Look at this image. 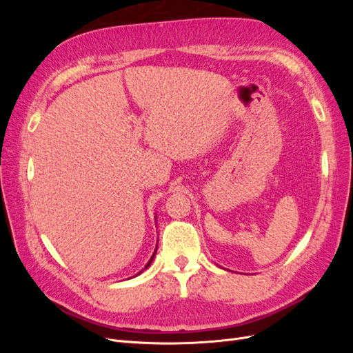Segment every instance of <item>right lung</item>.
<instances>
[{"instance_id": "add662e5", "label": "right lung", "mask_w": 353, "mask_h": 353, "mask_svg": "<svg viewBox=\"0 0 353 353\" xmlns=\"http://www.w3.org/2000/svg\"><path fill=\"white\" fill-rule=\"evenodd\" d=\"M156 249H157V245H156ZM154 254H156V250H154V253H153V256H152V258H150V261H148V262H147V265H145V266H144V270H147V268H148V266H150V263H152V262H153V259H154ZM144 270H143V271H144ZM143 271H140V272H138V274H137V275H140V274H141V272H143Z\"/></svg>"}]
</instances>
